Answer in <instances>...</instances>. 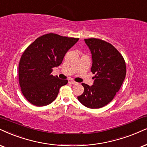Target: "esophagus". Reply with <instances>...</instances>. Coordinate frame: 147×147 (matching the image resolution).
<instances>
[{"instance_id": "esophagus-1", "label": "esophagus", "mask_w": 147, "mask_h": 147, "mask_svg": "<svg viewBox=\"0 0 147 147\" xmlns=\"http://www.w3.org/2000/svg\"><path fill=\"white\" fill-rule=\"evenodd\" d=\"M69 83H70V84H73V85H76V84H77V82H75V81H69Z\"/></svg>"}]
</instances>
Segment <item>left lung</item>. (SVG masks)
<instances>
[{"instance_id":"obj_1","label":"left lung","mask_w":147,"mask_h":147,"mask_svg":"<svg viewBox=\"0 0 147 147\" xmlns=\"http://www.w3.org/2000/svg\"><path fill=\"white\" fill-rule=\"evenodd\" d=\"M92 54L91 71L95 76L92 86L82 83L83 94L78 96L79 102L90 109L105 107L113 100L119 90L126 75L123 57L113 45L96 38H85Z\"/></svg>"}]
</instances>
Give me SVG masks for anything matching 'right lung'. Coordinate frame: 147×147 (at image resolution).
<instances>
[{
	"mask_svg": "<svg viewBox=\"0 0 147 147\" xmlns=\"http://www.w3.org/2000/svg\"><path fill=\"white\" fill-rule=\"evenodd\" d=\"M78 40L49 33L37 38L24 51L19 64V83L30 103L43 107L55 100L68 80L52 75L53 68L62 64L66 52Z\"/></svg>",
	"mask_w": 147,
	"mask_h": 147,
	"instance_id": "1",
	"label": "right lung"
}]
</instances>
